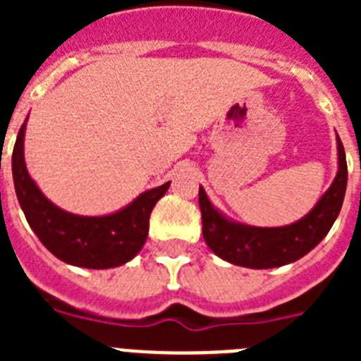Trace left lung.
<instances>
[{
	"label": "left lung",
	"mask_w": 361,
	"mask_h": 361,
	"mask_svg": "<svg viewBox=\"0 0 361 361\" xmlns=\"http://www.w3.org/2000/svg\"><path fill=\"white\" fill-rule=\"evenodd\" d=\"M347 188L345 149L338 137V173L325 195L302 220L283 228H253L220 215L199 190L202 235L209 250L235 266L269 269L291 264L322 242L342 209Z\"/></svg>",
	"instance_id": "1"
}]
</instances>
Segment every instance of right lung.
Masks as SVG:
<instances>
[{
  "label": "right lung",
  "instance_id": "obj_1",
  "mask_svg": "<svg viewBox=\"0 0 361 361\" xmlns=\"http://www.w3.org/2000/svg\"><path fill=\"white\" fill-rule=\"evenodd\" d=\"M25 124L12 152V175L19 206L43 245L59 260L88 269H108L132 260L145 245L149 213L170 183L145 191L114 215L81 216L63 212L39 191L23 157Z\"/></svg>",
  "mask_w": 361,
  "mask_h": 361
}]
</instances>
